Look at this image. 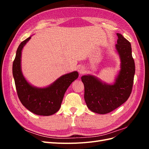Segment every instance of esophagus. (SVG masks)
Returning <instances> with one entry per match:
<instances>
[{"label":"esophagus","instance_id":"34e87169","mask_svg":"<svg viewBox=\"0 0 149 149\" xmlns=\"http://www.w3.org/2000/svg\"><path fill=\"white\" fill-rule=\"evenodd\" d=\"M79 73V74H84L85 73V69H84V67L81 66L78 68V70Z\"/></svg>","mask_w":149,"mask_h":149}]
</instances>
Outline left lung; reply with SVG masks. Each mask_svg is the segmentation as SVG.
<instances>
[{
	"label": "left lung",
	"mask_w": 149,
	"mask_h": 149,
	"mask_svg": "<svg viewBox=\"0 0 149 149\" xmlns=\"http://www.w3.org/2000/svg\"><path fill=\"white\" fill-rule=\"evenodd\" d=\"M116 49L120 59V70L113 84L102 83L93 75H84V100L89 109L97 114H105L114 111L128 100L132 92L135 63L130 43L120 33Z\"/></svg>",
	"instance_id": "1"
}]
</instances>
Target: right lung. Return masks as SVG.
Here are the masks:
<instances>
[{"label": "right lung", "instance_id": "obj_1", "mask_svg": "<svg viewBox=\"0 0 149 149\" xmlns=\"http://www.w3.org/2000/svg\"><path fill=\"white\" fill-rule=\"evenodd\" d=\"M31 37L21 42L13 63L12 73L17 95L26 109L40 116H50L60 109L65 93L70 85L78 77L77 71L61 76L49 86L38 88L25 79L21 70L22 51Z\"/></svg>", "mask_w": 149, "mask_h": 149}]
</instances>
